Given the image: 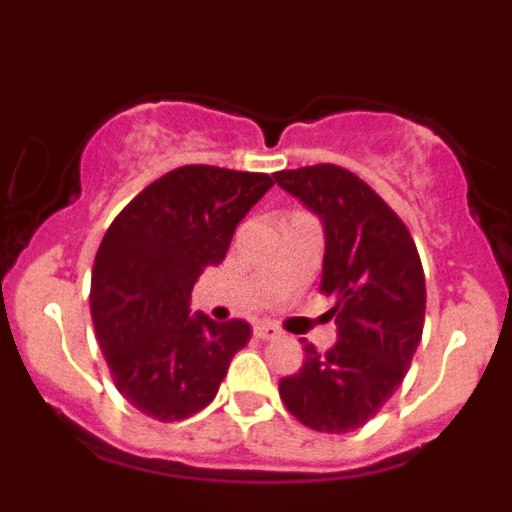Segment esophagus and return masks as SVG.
I'll return each mask as SVG.
<instances>
[{
	"label": "esophagus",
	"mask_w": 512,
	"mask_h": 512,
	"mask_svg": "<svg viewBox=\"0 0 512 512\" xmlns=\"http://www.w3.org/2000/svg\"><path fill=\"white\" fill-rule=\"evenodd\" d=\"M253 333H256L261 341H271V338L282 336V330H279L277 325H271V323H256V325H253Z\"/></svg>",
	"instance_id": "1"
}]
</instances>
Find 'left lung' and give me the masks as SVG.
I'll use <instances>...</instances> for the list:
<instances>
[{"label": "left lung", "mask_w": 512, "mask_h": 512, "mask_svg": "<svg viewBox=\"0 0 512 512\" xmlns=\"http://www.w3.org/2000/svg\"><path fill=\"white\" fill-rule=\"evenodd\" d=\"M274 182L323 223L320 289L336 300L328 315L338 333L325 354L305 343V364L279 395L312 431H356L395 395L423 336L418 248L392 207L341 166L279 171Z\"/></svg>", "instance_id": "8db88e82"}]
</instances>
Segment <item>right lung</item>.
Wrapping results in <instances>:
<instances>
[{
  "label": "right lung",
  "mask_w": 512,
  "mask_h": 512,
  "mask_svg": "<svg viewBox=\"0 0 512 512\" xmlns=\"http://www.w3.org/2000/svg\"><path fill=\"white\" fill-rule=\"evenodd\" d=\"M271 187L269 174L182 166L148 184L104 233L89 295L94 330L115 387L140 413L164 423L200 413L251 338L248 323H215L189 310V297Z\"/></svg>",
  "instance_id": "right-lung-1"
}]
</instances>
